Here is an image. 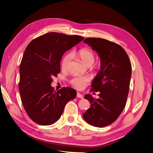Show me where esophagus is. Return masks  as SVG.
<instances>
[{
    "mask_svg": "<svg viewBox=\"0 0 153 153\" xmlns=\"http://www.w3.org/2000/svg\"><path fill=\"white\" fill-rule=\"evenodd\" d=\"M76 97H77V98H80V99H83V95H82V94H81V93H77V95H76Z\"/></svg>",
    "mask_w": 153,
    "mask_h": 153,
    "instance_id": "obj_1",
    "label": "esophagus"
}]
</instances>
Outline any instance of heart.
Returning a JSON list of instances; mask_svg holds the SVG:
<instances>
[{"label": "heart", "mask_w": 153, "mask_h": 153, "mask_svg": "<svg viewBox=\"0 0 153 153\" xmlns=\"http://www.w3.org/2000/svg\"><path fill=\"white\" fill-rule=\"evenodd\" d=\"M77 56L82 61V62L86 66H89L93 64L95 61V54L89 48H81L77 53ZM72 58V55L70 53L66 54L63 57L61 61V68L63 70H66L68 69V65ZM90 82L89 77L87 76H77L74 77L70 80V83L74 88L78 90L83 89L87 83Z\"/></svg>", "instance_id": "heart-1"}]
</instances>
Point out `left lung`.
Instances as JSON below:
<instances>
[{
    "label": "left lung",
    "mask_w": 153,
    "mask_h": 153,
    "mask_svg": "<svg viewBox=\"0 0 153 153\" xmlns=\"http://www.w3.org/2000/svg\"><path fill=\"white\" fill-rule=\"evenodd\" d=\"M84 43L98 53L100 70L91 84V91L99 92V99L87 94L91 106L83 114L90 125L102 128L117 120L124 109L131 76V64L124 49L115 43L100 38H87Z\"/></svg>",
    "instance_id": "left-lung-1"
}]
</instances>
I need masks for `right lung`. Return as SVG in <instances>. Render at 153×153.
Listing matches in <instances>:
<instances>
[{"label":"right lung","mask_w":153,"mask_h":153,"mask_svg":"<svg viewBox=\"0 0 153 153\" xmlns=\"http://www.w3.org/2000/svg\"><path fill=\"white\" fill-rule=\"evenodd\" d=\"M79 35L50 32L27 45L19 66V90L25 112L35 123L51 125L62 114L77 92L70 87L54 91L53 77L60 72V60L66 51L82 41Z\"/></svg>","instance_id":"1"}]
</instances>
